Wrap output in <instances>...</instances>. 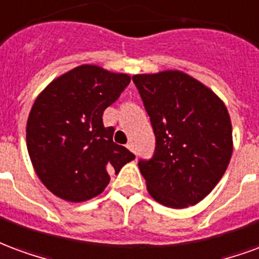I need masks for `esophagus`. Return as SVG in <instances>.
<instances>
[{
  "mask_svg": "<svg viewBox=\"0 0 259 259\" xmlns=\"http://www.w3.org/2000/svg\"><path fill=\"white\" fill-rule=\"evenodd\" d=\"M127 148L130 149L131 152H134V143H132V142H128V143H127Z\"/></svg>",
  "mask_w": 259,
  "mask_h": 259,
  "instance_id": "34e87169",
  "label": "esophagus"
}]
</instances>
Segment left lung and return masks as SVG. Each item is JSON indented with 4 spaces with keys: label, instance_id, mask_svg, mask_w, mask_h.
I'll list each match as a JSON object with an SVG mask.
<instances>
[{
    "label": "left lung",
    "instance_id": "1",
    "mask_svg": "<svg viewBox=\"0 0 259 259\" xmlns=\"http://www.w3.org/2000/svg\"><path fill=\"white\" fill-rule=\"evenodd\" d=\"M156 135L150 160H139L149 194L160 204H197L225 174L233 152L225 103L179 70L132 77Z\"/></svg>",
    "mask_w": 259,
    "mask_h": 259
}]
</instances>
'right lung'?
<instances>
[{"mask_svg":"<svg viewBox=\"0 0 259 259\" xmlns=\"http://www.w3.org/2000/svg\"><path fill=\"white\" fill-rule=\"evenodd\" d=\"M131 77L81 65L55 78L30 110L26 141L39 181L55 196L80 203L101 194L135 156L113 142L103 111L118 99Z\"/></svg>","mask_w":259,"mask_h":259,"instance_id":"add662e5","label":"right lung"}]
</instances>
